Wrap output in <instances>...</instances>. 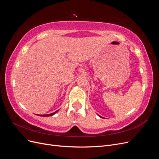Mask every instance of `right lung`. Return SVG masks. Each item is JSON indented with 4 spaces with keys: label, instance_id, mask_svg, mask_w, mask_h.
<instances>
[{
    "label": "right lung",
    "instance_id": "add662e5",
    "mask_svg": "<svg viewBox=\"0 0 159 159\" xmlns=\"http://www.w3.org/2000/svg\"><path fill=\"white\" fill-rule=\"evenodd\" d=\"M57 111H56V112H54V113H50V114H48V115H39V116H42V117H48V116H52V115H54L56 113H57Z\"/></svg>",
    "mask_w": 159,
    "mask_h": 159
}]
</instances>
